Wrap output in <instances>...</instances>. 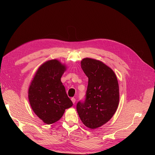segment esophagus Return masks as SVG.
Instances as JSON below:
<instances>
[{
	"mask_svg": "<svg viewBox=\"0 0 155 155\" xmlns=\"http://www.w3.org/2000/svg\"><path fill=\"white\" fill-rule=\"evenodd\" d=\"M71 101H72V102H73V104H75V103L76 99H75V98H73H73H71Z\"/></svg>",
	"mask_w": 155,
	"mask_h": 155,
	"instance_id": "esophagus-1",
	"label": "esophagus"
}]
</instances>
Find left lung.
<instances>
[{"label":"left lung","instance_id":"obj_1","mask_svg":"<svg viewBox=\"0 0 155 155\" xmlns=\"http://www.w3.org/2000/svg\"><path fill=\"white\" fill-rule=\"evenodd\" d=\"M81 67L88 82L85 100L77 103V110L85 126L96 129L107 123L118 107V81L113 70L99 60L84 58Z\"/></svg>","mask_w":155,"mask_h":155}]
</instances>
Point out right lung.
Here are the masks:
<instances>
[{"label": "right lung", "instance_id": "obj_1", "mask_svg": "<svg viewBox=\"0 0 155 155\" xmlns=\"http://www.w3.org/2000/svg\"><path fill=\"white\" fill-rule=\"evenodd\" d=\"M66 66L57 60L41 65L30 84L28 98L31 107L45 123H56L63 116L65 109L73 105L61 77Z\"/></svg>", "mask_w": 155, "mask_h": 155}]
</instances>
